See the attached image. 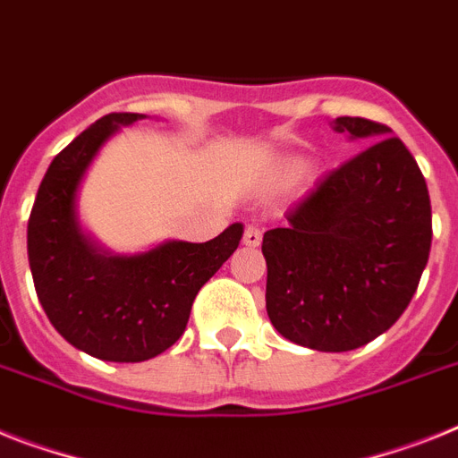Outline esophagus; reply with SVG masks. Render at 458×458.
<instances>
[{"mask_svg": "<svg viewBox=\"0 0 458 458\" xmlns=\"http://www.w3.org/2000/svg\"><path fill=\"white\" fill-rule=\"evenodd\" d=\"M260 242H263V233H260L256 225H249V228L244 230V244L256 249V247H260Z\"/></svg>", "mask_w": 458, "mask_h": 458, "instance_id": "1", "label": "esophagus"}]
</instances>
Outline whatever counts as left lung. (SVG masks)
Listing matches in <instances>:
<instances>
[{"instance_id": "obj_1", "label": "left lung", "mask_w": 458, "mask_h": 458, "mask_svg": "<svg viewBox=\"0 0 458 458\" xmlns=\"http://www.w3.org/2000/svg\"><path fill=\"white\" fill-rule=\"evenodd\" d=\"M335 132L366 151L330 172L263 235L265 307L286 340L352 352L398 321L431 251V199L417 160L391 128L342 116Z\"/></svg>"}]
</instances>
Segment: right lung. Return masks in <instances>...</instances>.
<instances>
[{
    "label": "right lung",
    "mask_w": 458,
    "mask_h": 458,
    "mask_svg": "<svg viewBox=\"0 0 458 458\" xmlns=\"http://www.w3.org/2000/svg\"><path fill=\"white\" fill-rule=\"evenodd\" d=\"M144 114H109L53 157L27 223L34 288L53 328L81 352L140 363L186 330L195 295L240 247L233 223L202 244L167 240L141 253H111L79 218V188L99 148Z\"/></svg>",
    "instance_id": "1"
}]
</instances>
